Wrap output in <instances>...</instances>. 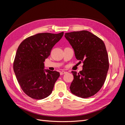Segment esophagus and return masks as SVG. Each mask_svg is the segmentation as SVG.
I'll use <instances>...</instances> for the list:
<instances>
[{
  "label": "esophagus",
  "instance_id": "obj_1",
  "mask_svg": "<svg viewBox=\"0 0 125 125\" xmlns=\"http://www.w3.org/2000/svg\"><path fill=\"white\" fill-rule=\"evenodd\" d=\"M66 73H67L66 71H62L60 72V74H61V75H62V74H65Z\"/></svg>",
  "mask_w": 125,
  "mask_h": 125
}]
</instances>
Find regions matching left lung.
Wrapping results in <instances>:
<instances>
[{
	"mask_svg": "<svg viewBox=\"0 0 125 125\" xmlns=\"http://www.w3.org/2000/svg\"><path fill=\"white\" fill-rule=\"evenodd\" d=\"M65 36L73 47L75 58L83 63V69L79 73L71 71L74 79L70 86L71 92L81 98L92 96L103 85L109 68L105 44L85 30L66 33Z\"/></svg>",
	"mask_w": 125,
	"mask_h": 125,
	"instance_id": "left-lung-1",
	"label": "left lung"
}]
</instances>
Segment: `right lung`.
Returning a JSON list of instances; mask_svg holds the SVG:
<instances>
[{
    "label": "right lung",
    "instance_id": "right-lung-1",
    "mask_svg": "<svg viewBox=\"0 0 125 125\" xmlns=\"http://www.w3.org/2000/svg\"><path fill=\"white\" fill-rule=\"evenodd\" d=\"M63 35V32L39 33L25 39L18 48L13 62L14 73L22 90L32 99H43L52 92L60 73L44 69V62Z\"/></svg>",
    "mask_w": 125,
    "mask_h": 125
}]
</instances>
